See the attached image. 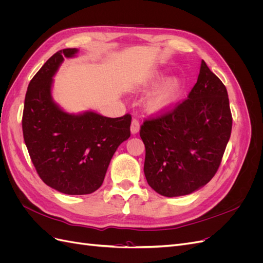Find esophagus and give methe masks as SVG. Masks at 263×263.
I'll list each match as a JSON object with an SVG mask.
<instances>
[{"label": "esophagus", "instance_id": "1", "mask_svg": "<svg viewBox=\"0 0 263 263\" xmlns=\"http://www.w3.org/2000/svg\"><path fill=\"white\" fill-rule=\"evenodd\" d=\"M139 128H140V124L138 122V119L134 118L132 121V125H130V132L132 134H137L139 132Z\"/></svg>", "mask_w": 263, "mask_h": 263}]
</instances>
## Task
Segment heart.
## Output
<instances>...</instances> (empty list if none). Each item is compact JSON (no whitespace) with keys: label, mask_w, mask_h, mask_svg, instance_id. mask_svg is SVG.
<instances>
[{"label":"heart","mask_w":263,"mask_h":263,"mask_svg":"<svg viewBox=\"0 0 263 263\" xmlns=\"http://www.w3.org/2000/svg\"><path fill=\"white\" fill-rule=\"evenodd\" d=\"M157 78L154 82H158ZM183 91V82L180 78H170L161 86L151 93L145 102V107L150 113H160L171 107L178 101Z\"/></svg>","instance_id":"b5f03b06"}]
</instances>
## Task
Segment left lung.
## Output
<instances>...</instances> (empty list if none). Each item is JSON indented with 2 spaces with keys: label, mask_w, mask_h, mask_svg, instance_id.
Returning a JSON list of instances; mask_svg holds the SVG:
<instances>
[{
  "label": "left lung",
  "mask_w": 263,
  "mask_h": 263,
  "mask_svg": "<svg viewBox=\"0 0 263 263\" xmlns=\"http://www.w3.org/2000/svg\"><path fill=\"white\" fill-rule=\"evenodd\" d=\"M232 126L226 86L202 60L187 99L151 115L140 126L148 184L168 197L205 185L219 168Z\"/></svg>",
  "instance_id": "8db88e82"
}]
</instances>
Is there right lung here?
I'll use <instances>...</instances> for the list:
<instances>
[{"mask_svg": "<svg viewBox=\"0 0 263 263\" xmlns=\"http://www.w3.org/2000/svg\"><path fill=\"white\" fill-rule=\"evenodd\" d=\"M77 52L59 50L39 69L28 84L22 118L24 141L39 178L70 195L90 194L102 185L117 147L130 136L132 123L129 114L70 115L52 102V77L63 57Z\"/></svg>", "mask_w": 263, "mask_h": 263, "instance_id": "obj_1", "label": "right lung"}]
</instances>
